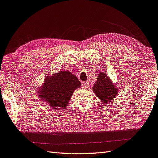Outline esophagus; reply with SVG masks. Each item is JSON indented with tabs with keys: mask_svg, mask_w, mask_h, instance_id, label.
Returning a JSON list of instances; mask_svg holds the SVG:
<instances>
[{
	"mask_svg": "<svg viewBox=\"0 0 158 158\" xmlns=\"http://www.w3.org/2000/svg\"><path fill=\"white\" fill-rule=\"evenodd\" d=\"M81 85H82V87H83V88H86L88 87V82H86V81H83Z\"/></svg>",
	"mask_w": 158,
	"mask_h": 158,
	"instance_id": "34e87169",
	"label": "esophagus"
}]
</instances>
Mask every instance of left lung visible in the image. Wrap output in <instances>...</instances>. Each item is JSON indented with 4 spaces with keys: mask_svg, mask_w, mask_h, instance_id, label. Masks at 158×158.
<instances>
[{
    "mask_svg": "<svg viewBox=\"0 0 158 158\" xmlns=\"http://www.w3.org/2000/svg\"><path fill=\"white\" fill-rule=\"evenodd\" d=\"M93 90L97 97L104 104L114 99L119 91L105 73H99Z\"/></svg>",
    "mask_w": 158,
    "mask_h": 158,
    "instance_id": "8db88e82",
    "label": "left lung"
}]
</instances>
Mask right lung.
<instances>
[{
  "mask_svg": "<svg viewBox=\"0 0 158 158\" xmlns=\"http://www.w3.org/2000/svg\"><path fill=\"white\" fill-rule=\"evenodd\" d=\"M80 85L81 82L70 72L59 71L45 77L44 85L37 92L40 99L56 110H60L67 106L74 90Z\"/></svg>",
  "mask_w": 158,
  "mask_h": 158,
  "instance_id": "obj_1",
  "label": "right lung"
}]
</instances>
